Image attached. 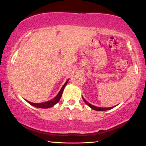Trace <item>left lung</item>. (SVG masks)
I'll list each match as a JSON object with an SVG mask.
<instances>
[{"mask_svg":"<svg viewBox=\"0 0 146 146\" xmlns=\"http://www.w3.org/2000/svg\"><path fill=\"white\" fill-rule=\"evenodd\" d=\"M84 102H85V103L88 106L90 107V108H91L93 110H98V111H104V110H110L111 109V108H113V107H110V108H100V107H97V106H95L90 104L88 103V102L86 101V100L84 99V98H82Z\"/></svg>","mask_w":146,"mask_h":146,"instance_id":"obj_1","label":"left lung"}]
</instances>
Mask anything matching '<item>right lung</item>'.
I'll use <instances>...</instances> for the list:
<instances>
[{"label": "right lung", "mask_w": 146, "mask_h": 146, "mask_svg": "<svg viewBox=\"0 0 146 146\" xmlns=\"http://www.w3.org/2000/svg\"><path fill=\"white\" fill-rule=\"evenodd\" d=\"M68 80L66 82H65L64 84L63 85V86L62 87L61 90H60V92H59V93H58V94L57 95V96L55 98H53V100H49V101H48V102H44V103H39V104L32 103V102H30L29 101H27V102L29 104H31V105L33 106L37 107V108H50V107L53 106L56 104H57L58 102L60 101V98H61V97H62V95L64 88V87L66 85V84L68 83Z\"/></svg>", "instance_id": "right-lung-1"}]
</instances>
